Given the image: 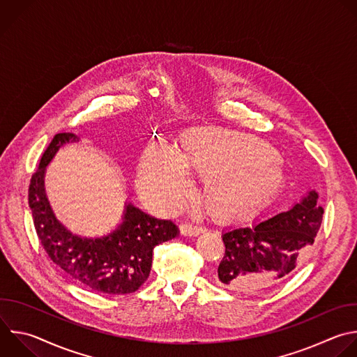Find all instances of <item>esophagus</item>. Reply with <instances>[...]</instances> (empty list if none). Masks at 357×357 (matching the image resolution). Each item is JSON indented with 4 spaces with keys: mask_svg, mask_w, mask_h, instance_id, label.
Returning <instances> with one entry per match:
<instances>
[{
    "mask_svg": "<svg viewBox=\"0 0 357 357\" xmlns=\"http://www.w3.org/2000/svg\"><path fill=\"white\" fill-rule=\"evenodd\" d=\"M179 231L183 236H196V235L203 232V229L200 227H196V225H192V224H181Z\"/></svg>",
    "mask_w": 357,
    "mask_h": 357,
    "instance_id": "1",
    "label": "esophagus"
}]
</instances>
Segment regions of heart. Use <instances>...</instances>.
Wrapping results in <instances>:
<instances>
[{"mask_svg":"<svg viewBox=\"0 0 357 357\" xmlns=\"http://www.w3.org/2000/svg\"><path fill=\"white\" fill-rule=\"evenodd\" d=\"M200 175L199 199L220 220L247 213L273 197L286 182L275 147L254 136L214 125H196L176 139L172 154L149 146L137 167L143 199L161 211L174 210L185 190V175Z\"/></svg>","mask_w":357,"mask_h":357,"instance_id":"obj_1","label":"heart"}]
</instances>
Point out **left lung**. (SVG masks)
I'll use <instances>...</instances> for the list:
<instances>
[{
    "mask_svg": "<svg viewBox=\"0 0 357 357\" xmlns=\"http://www.w3.org/2000/svg\"><path fill=\"white\" fill-rule=\"evenodd\" d=\"M310 189L290 208L222 231L225 254L215 282L227 290H265L291 276L307 258L321 227L324 208Z\"/></svg>",
    "mask_w": 357,
    "mask_h": 357,
    "instance_id": "1",
    "label": "left lung"
}]
</instances>
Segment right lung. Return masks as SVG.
<instances>
[{"instance_id": "obj_1", "label": "right lung", "mask_w": 357, "mask_h": 357, "mask_svg": "<svg viewBox=\"0 0 357 357\" xmlns=\"http://www.w3.org/2000/svg\"><path fill=\"white\" fill-rule=\"evenodd\" d=\"M78 142L73 133L56 135L31 179L29 207L38 236L49 258L78 284L110 296L135 293L150 276L154 248L176 238L179 229L126 202L122 222L109 234L91 238L71 232L50 206L45 175L59 150Z\"/></svg>"}]
</instances>
